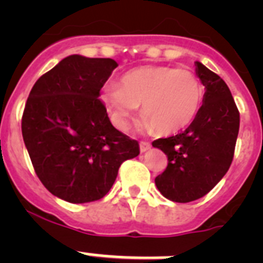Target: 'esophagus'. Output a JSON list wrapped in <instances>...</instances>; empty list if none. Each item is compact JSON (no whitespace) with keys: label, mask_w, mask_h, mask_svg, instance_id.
<instances>
[{"label":"esophagus","mask_w":263,"mask_h":263,"mask_svg":"<svg viewBox=\"0 0 263 263\" xmlns=\"http://www.w3.org/2000/svg\"><path fill=\"white\" fill-rule=\"evenodd\" d=\"M152 147V145L148 142H145V141H142V142H139V150H141V153H145L147 152L148 148Z\"/></svg>","instance_id":"1"}]
</instances>
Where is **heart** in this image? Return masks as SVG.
I'll use <instances>...</instances> for the list:
<instances>
[{
	"label": "heart",
	"mask_w": 263,
	"mask_h": 263,
	"mask_svg": "<svg viewBox=\"0 0 263 263\" xmlns=\"http://www.w3.org/2000/svg\"><path fill=\"white\" fill-rule=\"evenodd\" d=\"M101 101L117 129H126L141 105V126L170 134L195 120L203 101V87L188 69L145 66L124 73L118 85H105Z\"/></svg>",
	"instance_id": "heart-1"
}]
</instances>
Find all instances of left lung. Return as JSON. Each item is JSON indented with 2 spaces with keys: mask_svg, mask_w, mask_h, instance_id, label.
<instances>
[{
  "mask_svg": "<svg viewBox=\"0 0 263 263\" xmlns=\"http://www.w3.org/2000/svg\"><path fill=\"white\" fill-rule=\"evenodd\" d=\"M195 64L205 87L199 113L184 132L153 142L168 160L155 184L175 203L197 200L221 180L233 160L240 129V113L225 81L200 62Z\"/></svg>",
  "mask_w": 263,
  "mask_h": 263,
  "instance_id": "1",
  "label": "left lung"
}]
</instances>
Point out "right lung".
Wrapping results in <instances>:
<instances>
[{
	"mask_svg": "<svg viewBox=\"0 0 263 263\" xmlns=\"http://www.w3.org/2000/svg\"><path fill=\"white\" fill-rule=\"evenodd\" d=\"M117 62L69 55L36 80L22 136L39 180L52 195L83 204L105 196L139 145L116 129L99 99Z\"/></svg>",
	"mask_w": 263,
	"mask_h": 263,
	"instance_id": "add662e5",
	"label": "right lung"
}]
</instances>
